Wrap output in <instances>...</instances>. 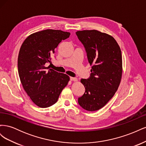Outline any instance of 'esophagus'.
<instances>
[{
	"mask_svg": "<svg viewBox=\"0 0 146 146\" xmlns=\"http://www.w3.org/2000/svg\"><path fill=\"white\" fill-rule=\"evenodd\" d=\"M70 81H74V82H77V78H74V77H70Z\"/></svg>",
	"mask_w": 146,
	"mask_h": 146,
	"instance_id": "obj_1",
	"label": "esophagus"
}]
</instances>
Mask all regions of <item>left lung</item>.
Here are the masks:
<instances>
[{"label":"left lung","mask_w":146,"mask_h":146,"mask_svg":"<svg viewBox=\"0 0 146 146\" xmlns=\"http://www.w3.org/2000/svg\"><path fill=\"white\" fill-rule=\"evenodd\" d=\"M76 35L87 53L91 66L89 78L81 79L85 88L78 102L87 111L104 107L117 91L122 74V53L111 35L96 30L77 31Z\"/></svg>","instance_id":"left-lung-1"}]
</instances>
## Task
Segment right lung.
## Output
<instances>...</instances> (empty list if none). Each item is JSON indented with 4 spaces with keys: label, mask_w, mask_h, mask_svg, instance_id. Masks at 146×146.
Segmentation results:
<instances>
[{
    "label": "right lung",
    "mask_w": 146,
    "mask_h": 146,
    "mask_svg": "<svg viewBox=\"0 0 146 146\" xmlns=\"http://www.w3.org/2000/svg\"><path fill=\"white\" fill-rule=\"evenodd\" d=\"M70 33L60 30L47 29L31 34L22 44L17 59V68L24 90L33 102L41 108L55 104L70 80L65 74L52 69L50 62L55 48Z\"/></svg>",
    "instance_id": "add662e5"
}]
</instances>
